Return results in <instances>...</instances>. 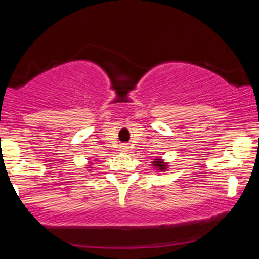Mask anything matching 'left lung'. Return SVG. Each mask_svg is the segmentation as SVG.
Wrapping results in <instances>:
<instances>
[{"label": "left lung", "mask_w": 259, "mask_h": 259, "mask_svg": "<svg viewBox=\"0 0 259 259\" xmlns=\"http://www.w3.org/2000/svg\"><path fill=\"white\" fill-rule=\"evenodd\" d=\"M152 166L156 168V171H158V172H162V171H167L168 168V163L165 162V161L162 160V158L160 157H156L152 160Z\"/></svg>", "instance_id": "obj_1"}]
</instances>
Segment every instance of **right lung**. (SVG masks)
Here are the masks:
<instances>
[{"label": "right lung", "instance_id": "obj_1", "mask_svg": "<svg viewBox=\"0 0 259 259\" xmlns=\"http://www.w3.org/2000/svg\"><path fill=\"white\" fill-rule=\"evenodd\" d=\"M87 168H91V167H87Z\"/></svg>", "mask_w": 259, "mask_h": 259}]
</instances>
